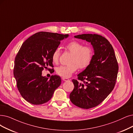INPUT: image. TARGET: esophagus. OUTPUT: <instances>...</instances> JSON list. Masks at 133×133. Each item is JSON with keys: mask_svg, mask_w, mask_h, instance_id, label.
Returning a JSON list of instances; mask_svg holds the SVG:
<instances>
[{"mask_svg": "<svg viewBox=\"0 0 133 133\" xmlns=\"http://www.w3.org/2000/svg\"><path fill=\"white\" fill-rule=\"evenodd\" d=\"M62 80L64 81H69V79H68V78H67L62 77Z\"/></svg>", "mask_w": 133, "mask_h": 133, "instance_id": "34e87169", "label": "esophagus"}]
</instances>
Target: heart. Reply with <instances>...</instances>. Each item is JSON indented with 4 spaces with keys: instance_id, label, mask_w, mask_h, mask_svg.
<instances>
[{
    "instance_id": "heart-1",
    "label": "heart",
    "mask_w": 133,
    "mask_h": 133,
    "mask_svg": "<svg viewBox=\"0 0 133 133\" xmlns=\"http://www.w3.org/2000/svg\"><path fill=\"white\" fill-rule=\"evenodd\" d=\"M66 49L72 54L69 64L68 65H61L56 69V72L59 76L68 78L71 76L78 67L79 69H84L89 66L93 57V50L91 47L83 46L81 42L73 41L69 42ZM61 51L57 48L52 55V61L55 64L59 61Z\"/></svg>"
}]
</instances>
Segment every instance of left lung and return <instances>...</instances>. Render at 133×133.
<instances>
[{"label":"left lung","instance_id":"obj_1","mask_svg":"<svg viewBox=\"0 0 133 133\" xmlns=\"http://www.w3.org/2000/svg\"><path fill=\"white\" fill-rule=\"evenodd\" d=\"M75 38L90 42L94 50L88 67L73 79L74 88L70 99L77 107L88 109L97 107L112 92L117 76L118 65L113 47L109 41L98 34H84Z\"/></svg>","mask_w":133,"mask_h":133}]
</instances>
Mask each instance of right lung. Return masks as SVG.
<instances>
[{
    "mask_svg": "<svg viewBox=\"0 0 133 133\" xmlns=\"http://www.w3.org/2000/svg\"><path fill=\"white\" fill-rule=\"evenodd\" d=\"M68 36L41 31L29 37L21 46L15 57L14 75L21 95L28 102L34 105L47 102L61 85L59 76L52 75L49 78L42 76V71L44 68L54 67L53 52L60 41Z\"/></svg>",
    "mask_w": 133,
    "mask_h": 133,
    "instance_id": "obj_1",
    "label": "right lung"
}]
</instances>
